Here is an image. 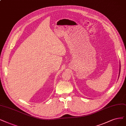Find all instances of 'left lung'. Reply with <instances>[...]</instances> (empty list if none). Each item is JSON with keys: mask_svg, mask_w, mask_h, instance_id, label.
Masks as SVG:
<instances>
[{"mask_svg": "<svg viewBox=\"0 0 126 126\" xmlns=\"http://www.w3.org/2000/svg\"><path fill=\"white\" fill-rule=\"evenodd\" d=\"M120 69H119V74H120Z\"/></svg>", "mask_w": 126, "mask_h": 126, "instance_id": "1", "label": "left lung"}]
</instances>
